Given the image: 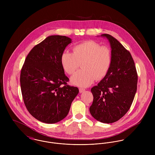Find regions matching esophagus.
<instances>
[{
  "label": "esophagus",
  "instance_id": "1",
  "mask_svg": "<svg viewBox=\"0 0 155 155\" xmlns=\"http://www.w3.org/2000/svg\"><path fill=\"white\" fill-rule=\"evenodd\" d=\"M85 89L84 88H79V92H80V93H82V92H84L85 91Z\"/></svg>",
  "mask_w": 155,
  "mask_h": 155
}]
</instances>
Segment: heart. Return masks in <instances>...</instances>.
<instances>
[{"label": "heart", "instance_id": "heart-1", "mask_svg": "<svg viewBox=\"0 0 155 155\" xmlns=\"http://www.w3.org/2000/svg\"><path fill=\"white\" fill-rule=\"evenodd\" d=\"M111 61L110 49L94 41L76 45L73 48V53L64 51L60 58L63 70L70 75L73 74L81 64L82 70L77 71L71 81L74 85L84 87L91 85L95 79H103L110 70Z\"/></svg>", "mask_w": 155, "mask_h": 155}]
</instances>
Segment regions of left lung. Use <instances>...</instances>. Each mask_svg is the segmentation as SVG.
<instances>
[{"instance_id":"obj_1","label":"left lung","mask_w":155,"mask_h":155,"mask_svg":"<svg viewBox=\"0 0 155 155\" xmlns=\"http://www.w3.org/2000/svg\"><path fill=\"white\" fill-rule=\"evenodd\" d=\"M112 61L107 75L91 91L94 100L89 111L96 120L106 124L117 121L131 107L137 88L138 76L130 52L108 34Z\"/></svg>"}]
</instances>
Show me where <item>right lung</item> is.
Returning a JSON list of instances; mask_svg holds the SVG:
<instances>
[{
	"mask_svg": "<svg viewBox=\"0 0 155 155\" xmlns=\"http://www.w3.org/2000/svg\"><path fill=\"white\" fill-rule=\"evenodd\" d=\"M71 39L52 35L36 45L27 55L20 74L22 98L28 112L37 120L55 124L65 118L79 93L67 84L60 58Z\"/></svg>",
	"mask_w": 155,
	"mask_h": 155,
	"instance_id": "1",
	"label": "right lung"
}]
</instances>
